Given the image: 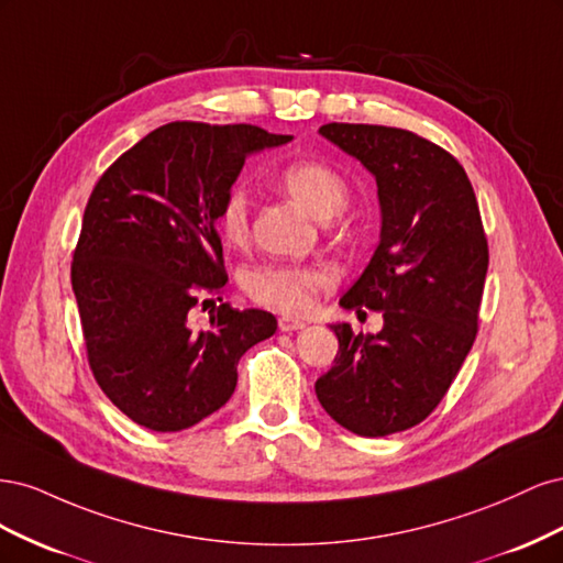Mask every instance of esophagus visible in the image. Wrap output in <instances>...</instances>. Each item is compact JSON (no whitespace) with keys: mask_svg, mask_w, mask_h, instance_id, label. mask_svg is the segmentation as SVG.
<instances>
[{"mask_svg":"<svg viewBox=\"0 0 563 563\" xmlns=\"http://www.w3.org/2000/svg\"><path fill=\"white\" fill-rule=\"evenodd\" d=\"M300 329H305V321H300V319H294V317H282L279 319V331H284V333L300 331Z\"/></svg>","mask_w":563,"mask_h":563,"instance_id":"1","label":"esophagus"}]
</instances>
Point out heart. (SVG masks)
Here are the masks:
<instances>
[{"label": "heart", "instance_id": "obj_1", "mask_svg": "<svg viewBox=\"0 0 563 563\" xmlns=\"http://www.w3.org/2000/svg\"><path fill=\"white\" fill-rule=\"evenodd\" d=\"M279 183L302 209L317 218H331L343 211L350 197L345 176L327 162L300 159L286 164L279 172ZM218 225L225 240L244 244L251 232V201L242 187H230L218 209ZM327 282V272L296 265H263L244 275L246 294L267 308L288 314L308 312L314 302L317 288Z\"/></svg>", "mask_w": 563, "mask_h": 563}]
</instances>
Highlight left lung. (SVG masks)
I'll use <instances>...</instances> for the list:
<instances>
[{
  "label": "left lung",
  "instance_id": "left-lung-1",
  "mask_svg": "<svg viewBox=\"0 0 563 563\" xmlns=\"http://www.w3.org/2000/svg\"><path fill=\"white\" fill-rule=\"evenodd\" d=\"M323 139L378 183L380 244L345 310L383 312V331L333 323L338 354L314 383L338 424L360 437L404 432L444 399L479 329L488 242L460 162L418 133L376 124H323Z\"/></svg>",
  "mask_w": 563,
  "mask_h": 563
}]
</instances>
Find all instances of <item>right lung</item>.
Segmentation results:
<instances>
[{
    "label": "right lung",
    "mask_w": 563,
    "mask_h": 563,
    "mask_svg": "<svg viewBox=\"0 0 563 563\" xmlns=\"http://www.w3.org/2000/svg\"><path fill=\"white\" fill-rule=\"evenodd\" d=\"M288 141L251 124L172 122L93 187L70 269L84 345L106 397L147 430L180 432L218 411L242 354L277 331L269 312L230 302L203 331L190 312L228 282L220 201L251 152Z\"/></svg>",
    "instance_id": "obj_1"
}]
</instances>
